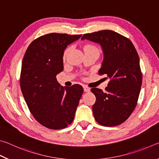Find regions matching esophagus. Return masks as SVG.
<instances>
[{"label":"esophagus","mask_w":159,"mask_h":159,"mask_svg":"<svg viewBox=\"0 0 159 159\" xmlns=\"http://www.w3.org/2000/svg\"><path fill=\"white\" fill-rule=\"evenodd\" d=\"M83 90H84V92H90V88H88V86H86V85H84L83 86Z\"/></svg>","instance_id":"esophagus-1"}]
</instances>
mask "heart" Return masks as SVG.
<instances>
[{
  "mask_svg": "<svg viewBox=\"0 0 159 159\" xmlns=\"http://www.w3.org/2000/svg\"><path fill=\"white\" fill-rule=\"evenodd\" d=\"M84 50H85V51H88V50H96V51H98V50H97V48L93 46V45H85V48H84ZM69 51V48H67V49L65 50V52H64V57H66V55H67V53H68Z\"/></svg>",
  "mask_w": 159,
  "mask_h": 159,
  "instance_id": "1",
  "label": "heart"
}]
</instances>
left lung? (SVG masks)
<instances>
[{
	"label": "left lung",
	"mask_w": 159,
	"mask_h": 159,
	"mask_svg": "<svg viewBox=\"0 0 159 159\" xmlns=\"http://www.w3.org/2000/svg\"><path fill=\"white\" fill-rule=\"evenodd\" d=\"M100 45L103 52L99 75L110 79L106 91L91 89L96 97L93 112L96 121L104 126H116L128 119L136 107L142 76L139 58L130 40L111 30L84 34L81 40Z\"/></svg>",
	"instance_id": "obj_1"
}]
</instances>
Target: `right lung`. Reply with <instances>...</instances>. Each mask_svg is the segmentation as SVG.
Masks as SVG:
<instances>
[{"label":"right lung","instance_id":"right-lung-1","mask_svg":"<svg viewBox=\"0 0 159 159\" xmlns=\"http://www.w3.org/2000/svg\"><path fill=\"white\" fill-rule=\"evenodd\" d=\"M80 37L57 33L44 35L29 45L24 56L21 93L35 119L48 128L62 129L74 120L83 87L79 84L63 87L56 76L63 71L64 50Z\"/></svg>","mask_w":159,"mask_h":159}]
</instances>
